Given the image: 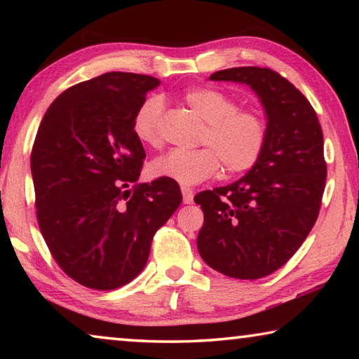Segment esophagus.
<instances>
[{"label":"esophagus","mask_w":359,"mask_h":359,"mask_svg":"<svg viewBox=\"0 0 359 359\" xmlns=\"http://www.w3.org/2000/svg\"><path fill=\"white\" fill-rule=\"evenodd\" d=\"M182 196H184L185 204H191L193 203V190H191V188L182 187Z\"/></svg>","instance_id":"34e87169"}]
</instances>
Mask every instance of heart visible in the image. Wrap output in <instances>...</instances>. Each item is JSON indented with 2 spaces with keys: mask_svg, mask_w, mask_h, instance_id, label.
Segmentation results:
<instances>
[{
  "mask_svg": "<svg viewBox=\"0 0 359 359\" xmlns=\"http://www.w3.org/2000/svg\"><path fill=\"white\" fill-rule=\"evenodd\" d=\"M184 100L205 121L201 142L209 145L193 150L174 149L155 158L147 168L150 177L190 187L215 175L222 161L231 174L244 172L258 161L266 142V125L257 112L238 109V102L231 96L210 87L187 90ZM161 112V96L151 95L142 101L133 117V133L137 141L158 144Z\"/></svg>",
  "mask_w": 359,
  "mask_h": 359,
  "instance_id": "b5f03b06",
  "label": "heart"
}]
</instances>
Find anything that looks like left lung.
I'll return each instance as SVG.
<instances>
[{"instance_id": "left-lung-1", "label": "left lung", "mask_w": 359, "mask_h": 359, "mask_svg": "<svg viewBox=\"0 0 359 359\" xmlns=\"http://www.w3.org/2000/svg\"><path fill=\"white\" fill-rule=\"evenodd\" d=\"M209 79L253 90L264 109L266 142L244 177L194 196L204 212L198 250L212 269L255 280L287 263L317 222L326 180L323 133L311 102L276 71L242 66Z\"/></svg>"}]
</instances>
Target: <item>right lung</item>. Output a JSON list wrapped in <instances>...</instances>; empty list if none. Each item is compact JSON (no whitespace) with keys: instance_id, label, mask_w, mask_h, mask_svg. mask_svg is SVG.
<instances>
[{"instance_id":"add662e5","label":"right lung","mask_w":359,"mask_h":359,"mask_svg":"<svg viewBox=\"0 0 359 359\" xmlns=\"http://www.w3.org/2000/svg\"><path fill=\"white\" fill-rule=\"evenodd\" d=\"M155 77L106 72L52 102L32 151L38 223L58 266L83 287L115 290L147 264L151 239L182 203L177 182L136 184L145 151L133 117Z\"/></svg>"}]
</instances>
